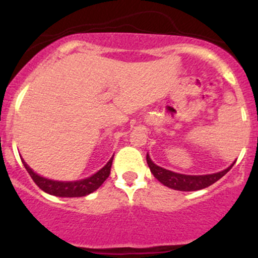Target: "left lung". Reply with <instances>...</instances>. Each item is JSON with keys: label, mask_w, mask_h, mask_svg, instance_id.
<instances>
[{"label": "left lung", "mask_w": 258, "mask_h": 258, "mask_svg": "<svg viewBox=\"0 0 258 258\" xmlns=\"http://www.w3.org/2000/svg\"><path fill=\"white\" fill-rule=\"evenodd\" d=\"M146 160H147V165L148 167H150L151 172L153 173V176H155L161 183L170 187V188L172 189H178V191H197V189L206 188V187H209L211 184L215 183V182H217L221 177H223V176L232 168L233 163H235L233 162L230 167L221 171V172L211 173V175L191 176L176 173L170 170L160 167V166L155 165V163L151 161L150 156L148 155L147 157H146Z\"/></svg>", "instance_id": "obj_1"}]
</instances>
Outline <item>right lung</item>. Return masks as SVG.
I'll return each mask as SVG.
<instances>
[{
    "mask_svg": "<svg viewBox=\"0 0 258 258\" xmlns=\"http://www.w3.org/2000/svg\"><path fill=\"white\" fill-rule=\"evenodd\" d=\"M112 161L113 157L108 161L107 165H105V167L101 168L98 172H96L95 175H92L91 177L71 182L53 181V179L41 177L40 175L33 172L23 160L22 163L23 166H25L26 170H27V172L30 173L33 182H35L42 191H45L46 194L53 195V196L58 197H83L86 196V195H90L92 194L93 191H96V189L107 179V177L111 173Z\"/></svg>",
    "mask_w": 258,
    "mask_h": 258,
    "instance_id": "add662e5",
    "label": "right lung"
}]
</instances>
